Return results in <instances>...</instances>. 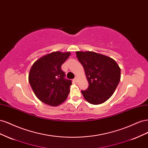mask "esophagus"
I'll use <instances>...</instances> for the list:
<instances>
[{
    "instance_id": "1",
    "label": "esophagus",
    "mask_w": 148,
    "mask_h": 148,
    "mask_svg": "<svg viewBox=\"0 0 148 148\" xmlns=\"http://www.w3.org/2000/svg\"><path fill=\"white\" fill-rule=\"evenodd\" d=\"M75 82H78V77H77V76H76V77H75Z\"/></svg>"
}]
</instances>
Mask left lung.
I'll return each instance as SVG.
<instances>
[{
  "label": "left lung",
  "instance_id": "1",
  "mask_svg": "<svg viewBox=\"0 0 148 148\" xmlns=\"http://www.w3.org/2000/svg\"><path fill=\"white\" fill-rule=\"evenodd\" d=\"M83 65L88 88L82 93L89 103L102 104L113 95L120 80V68L112 58L92 51H77Z\"/></svg>",
  "mask_w": 148,
  "mask_h": 148
}]
</instances>
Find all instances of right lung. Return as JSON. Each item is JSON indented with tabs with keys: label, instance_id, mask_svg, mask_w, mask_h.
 I'll use <instances>...</instances> for the list:
<instances>
[{
	"label": "right lung",
	"instance_id": "add662e5",
	"mask_svg": "<svg viewBox=\"0 0 148 148\" xmlns=\"http://www.w3.org/2000/svg\"><path fill=\"white\" fill-rule=\"evenodd\" d=\"M70 52H53L40 57L31 66L28 80L34 95L44 104L56 107L68 97L71 82L64 78L61 66Z\"/></svg>",
	"mask_w": 148,
	"mask_h": 148
}]
</instances>
